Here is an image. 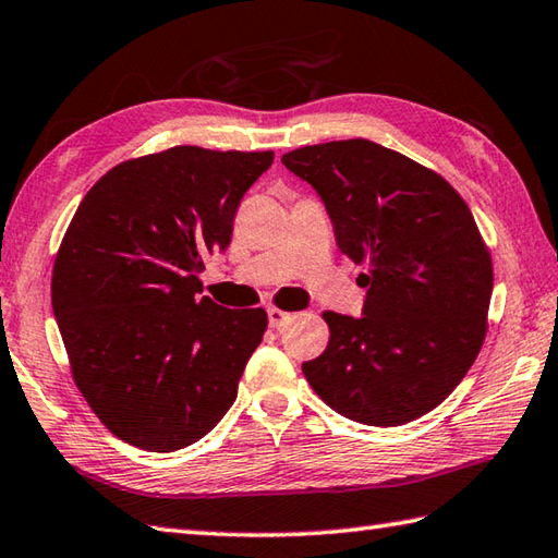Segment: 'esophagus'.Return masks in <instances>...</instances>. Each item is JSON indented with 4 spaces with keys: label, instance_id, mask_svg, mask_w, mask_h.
<instances>
[{
    "label": "esophagus",
    "instance_id": "obj_1",
    "mask_svg": "<svg viewBox=\"0 0 558 558\" xmlns=\"http://www.w3.org/2000/svg\"><path fill=\"white\" fill-rule=\"evenodd\" d=\"M290 312H282L278 307H268V324L272 329H280V326H286V322H290Z\"/></svg>",
    "mask_w": 558,
    "mask_h": 558
}]
</instances>
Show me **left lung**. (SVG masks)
Wrapping results in <instances>:
<instances>
[{
  "label": "left lung",
  "mask_w": 558,
  "mask_h": 558,
  "mask_svg": "<svg viewBox=\"0 0 558 558\" xmlns=\"http://www.w3.org/2000/svg\"><path fill=\"white\" fill-rule=\"evenodd\" d=\"M331 217L336 244L367 272L363 316L326 312V351L302 363L312 389L363 425L433 411L482 351L490 256L466 203L438 173L369 140L282 155Z\"/></svg>",
  "instance_id": "1"
}]
</instances>
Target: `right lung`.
Returning <instances> with one entry per match:
<instances>
[{
  "label": "right lung",
  "mask_w": 558,
  "mask_h": 558,
  "mask_svg": "<svg viewBox=\"0 0 558 558\" xmlns=\"http://www.w3.org/2000/svg\"><path fill=\"white\" fill-rule=\"evenodd\" d=\"M272 151L171 147L118 163L76 207L52 312L86 403L116 438L173 452L210 433L264 338V310L201 298L236 207Z\"/></svg>",
  "instance_id": "right-lung-1"
}]
</instances>
